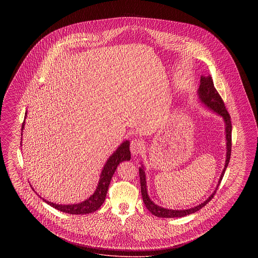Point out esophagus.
I'll use <instances>...</instances> for the list:
<instances>
[{
    "instance_id": "esophagus-1",
    "label": "esophagus",
    "mask_w": 258,
    "mask_h": 258,
    "mask_svg": "<svg viewBox=\"0 0 258 258\" xmlns=\"http://www.w3.org/2000/svg\"><path fill=\"white\" fill-rule=\"evenodd\" d=\"M144 149V143L139 139H133L131 142V152L134 156H136L141 153Z\"/></svg>"
}]
</instances>
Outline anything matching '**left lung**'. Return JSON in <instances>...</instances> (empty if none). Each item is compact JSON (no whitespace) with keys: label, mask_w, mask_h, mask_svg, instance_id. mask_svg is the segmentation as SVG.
I'll use <instances>...</instances> for the list:
<instances>
[{"label":"left lung","mask_w":258,"mask_h":258,"mask_svg":"<svg viewBox=\"0 0 258 258\" xmlns=\"http://www.w3.org/2000/svg\"><path fill=\"white\" fill-rule=\"evenodd\" d=\"M198 96L200 100L208 107L210 109L215 111L216 113H218L219 115L222 116L224 123H225V134H226V160H225V165L223 168V171L221 173V178L219 181V184L217 185L216 190L214 191V194H212V196L209 197L206 201H204L203 203L199 204L195 208L186 209V210H171V209H165L160 207L159 205L155 204L150 197H148L147 187H146V176H145V172L142 167L139 168V177H140V187H141V195L143 198V202L145 203L146 208L150 211V213H152L154 216L159 217V218H181L184 217L190 214H194L197 211H199L200 209L203 208L209 201L212 200V198L216 195V191L219 187V185L221 184L222 177L224 175V172L226 170V167L229 163L230 160V156H231V146H232V140H231V134H232V123H231V118L230 115L228 113V111L226 109L224 102L222 100L220 94L218 93V91L216 90V88L214 86V82L212 79V76L209 75L207 77L201 76L200 78V86L198 89Z\"/></svg>","instance_id":"obj_1"}]
</instances>
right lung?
<instances>
[{"mask_svg": "<svg viewBox=\"0 0 258 258\" xmlns=\"http://www.w3.org/2000/svg\"><path fill=\"white\" fill-rule=\"evenodd\" d=\"M26 115H27V112L25 113V118H26ZM24 124L25 121L22 123L21 131H23ZM131 160L130 141L126 140L121 144V146L114 152V154L106 161V163L101 171L97 189L92 197H89L85 201H83L79 204H73V205H59V204L49 202L45 199H43V200L47 204H49L50 206H52L53 208L57 209L63 213H68V214H72V215H83V214L93 213L100 208V206L104 202L112 176L116 170L117 166L119 165V163L123 160Z\"/></svg>", "mask_w": 258, "mask_h": 258, "instance_id": "right-lung-1", "label": "right lung"}]
</instances>
